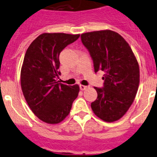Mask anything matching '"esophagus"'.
I'll return each mask as SVG.
<instances>
[{"label": "esophagus", "mask_w": 157, "mask_h": 157, "mask_svg": "<svg viewBox=\"0 0 157 157\" xmlns=\"http://www.w3.org/2000/svg\"><path fill=\"white\" fill-rule=\"evenodd\" d=\"M79 87H80V90H85L86 89L88 88V86H84V85H80Z\"/></svg>", "instance_id": "34e87169"}]
</instances>
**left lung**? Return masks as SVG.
Returning a JSON list of instances; mask_svg holds the SVG:
<instances>
[{"mask_svg":"<svg viewBox=\"0 0 157 157\" xmlns=\"http://www.w3.org/2000/svg\"><path fill=\"white\" fill-rule=\"evenodd\" d=\"M81 40L92 57L94 71L104 72V86L94 87L98 98L91 103V109L105 122L120 120L130 109L138 92V60L126 40L112 30L85 33L81 34Z\"/></svg>","mask_w":157,"mask_h":157,"instance_id":"1","label":"left lung"}]
</instances>
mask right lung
Wrapping results in <instances>:
<instances>
[{
    "label": "right lung",
    "mask_w": 157,
    "mask_h": 157,
    "mask_svg": "<svg viewBox=\"0 0 157 157\" xmlns=\"http://www.w3.org/2000/svg\"><path fill=\"white\" fill-rule=\"evenodd\" d=\"M80 34L44 33L32 41L22 65L20 82L30 109L41 121L56 124L68 116L79 86L58 81L59 53Z\"/></svg>",
    "instance_id": "right-lung-1"
}]
</instances>
